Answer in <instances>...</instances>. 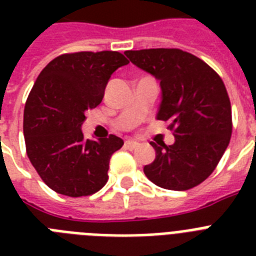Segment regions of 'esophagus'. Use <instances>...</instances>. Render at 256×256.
I'll return each instance as SVG.
<instances>
[{
	"label": "esophagus",
	"mask_w": 256,
	"mask_h": 256,
	"mask_svg": "<svg viewBox=\"0 0 256 256\" xmlns=\"http://www.w3.org/2000/svg\"><path fill=\"white\" fill-rule=\"evenodd\" d=\"M138 146H140V144L136 140H126L124 142V148H128V150H136Z\"/></svg>",
	"instance_id": "obj_1"
}]
</instances>
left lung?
<instances>
[{"label": "left lung", "mask_w": 256, "mask_h": 256, "mask_svg": "<svg viewBox=\"0 0 256 256\" xmlns=\"http://www.w3.org/2000/svg\"><path fill=\"white\" fill-rule=\"evenodd\" d=\"M140 69L160 81L156 120L168 122L175 142L156 148V160L144 168L154 184L183 191L202 183L215 170L230 144L231 104L222 78L206 62L180 49L128 50Z\"/></svg>", "instance_id": "1"}]
</instances>
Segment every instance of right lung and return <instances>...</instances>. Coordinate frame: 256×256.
Masks as SVG:
<instances>
[{"label":"right lung","instance_id":"add662e5","mask_svg":"<svg viewBox=\"0 0 256 256\" xmlns=\"http://www.w3.org/2000/svg\"><path fill=\"white\" fill-rule=\"evenodd\" d=\"M128 61L118 52L62 54L38 76L24 110L26 152L58 194L86 196L108 182V162L124 140L84 138L85 112L102 102L112 74Z\"/></svg>","mask_w":256,"mask_h":256}]
</instances>
